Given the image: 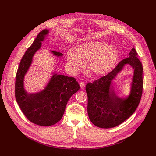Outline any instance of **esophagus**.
Instances as JSON below:
<instances>
[{
    "label": "esophagus",
    "instance_id": "esophagus-1",
    "mask_svg": "<svg viewBox=\"0 0 156 156\" xmlns=\"http://www.w3.org/2000/svg\"><path fill=\"white\" fill-rule=\"evenodd\" d=\"M80 87L81 88H84L85 87V82H80Z\"/></svg>",
    "mask_w": 156,
    "mask_h": 156
}]
</instances>
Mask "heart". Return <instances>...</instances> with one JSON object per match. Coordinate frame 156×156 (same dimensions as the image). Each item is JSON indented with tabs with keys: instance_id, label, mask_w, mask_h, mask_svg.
<instances>
[{
	"instance_id": "obj_1",
	"label": "heart",
	"mask_w": 156,
	"mask_h": 156,
	"mask_svg": "<svg viewBox=\"0 0 156 156\" xmlns=\"http://www.w3.org/2000/svg\"><path fill=\"white\" fill-rule=\"evenodd\" d=\"M68 59L72 69L78 71L83 61H87V69L94 77H101L111 71L118 59L117 49L108 46L107 43L99 41L86 42L80 45L76 54L69 51Z\"/></svg>"
}]
</instances>
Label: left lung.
<instances>
[{
  "mask_svg": "<svg viewBox=\"0 0 156 156\" xmlns=\"http://www.w3.org/2000/svg\"><path fill=\"white\" fill-rule=\"evenodd\" d=\"M129 55L107 75L86 86L88 117L98 127L108 129L119 125L133 114L140 104L143 92V66L135 48ZM126 64L130 65L134 72L130 94L123 99L115 94L112 81Z\"/></svg>",
  "mask_w": 156,
  "mask_h": 156,
  "instance_id": "left-lung-1",
  "label": "left lung"
}]
</instances>
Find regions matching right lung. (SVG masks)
I'll list each match as a JSON object with an SVG mask.
<instances>
[{"label":"right lung","instance_id":"obj_1","mask_svg":"<svg viewBox=\"0 0 156 156\" xmlns=\"http://www.w3.org/2000/svg\"><path fill=\"white\" fill-rule=\"evenodd\" d=\"M49 31H41L29 47L20 62L15 79L16 101L29 121L40 126H51L61 120L66 106L72 96L80 89L78 82L73 77L54 73L44 90L30 93L24 88V77L30 67L34 55L41 46ZM56 57L63 54L51 51Z\"/></svg>","mask_w":156,"mask_h":156}]
</instances>
